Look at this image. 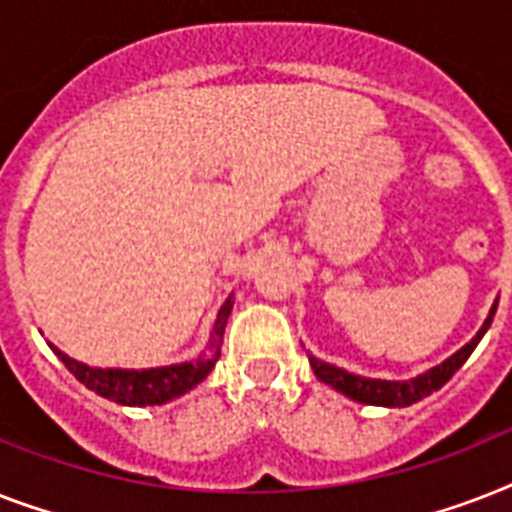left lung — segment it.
<instances>
[{
    "label": "left lung",
    "mask_w": 512,
    "mask_h": 512,
    "mask_svg": "<svg viewBox=\"0 0 512 512\" xmlns=\"http://www.w3.org/2000/svg\"><path fill=\"white\" fill-rule=\"evenodd\" d=\"M494 311H497V303L492 305V311H489V319L484 321V327L478 329V335L454 353L452 358H446L444 364L433 366L430 372L420 374V377H414V380H404V382H390V380H369V377H358V374H350L345 369H337L332 364H324L319 358L311 356V366L316 377L321 382H327L335 390L345 393L353 401H361V404H374V406H412L417 404L420 398L430 396L433 390L444 388L446 382L452 380V374L460 369L468 356L476 350V345L481 342L484 332L489 329L494 319Z\"/></svg>",
    "instance_id": "8db88e82"
}]
</instances>
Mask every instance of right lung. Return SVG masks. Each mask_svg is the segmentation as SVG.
I'll return each instance as SVG.
<instances>
[{
    "label": "right lung",
    "mask_w": 512,
    "mask_h": 512,
    "mask_svg": "<svg viewBox=\"0 0 512 512\" xmlns=\"http://www.w3.org/2000/svg\"><path fill=\"white\" fill-rule=\"evenodd\" d=\"M233 303L231 297L225 300V305L217 313L215 332H212V342H209L207 356H199L196 361H185V364L162 366V369H95V366L79 364L74 358H68L63 350H55V356L66 364V369L74 374L76 380L95 390L98 396L116 401L124 406H154L172 401V398L183 396L185 390L196 388L215 366L217 356H220V340H223L225 321L231 313Z\"/></svg>",
    "instance_id": "obj_1"
}]
</instances>
